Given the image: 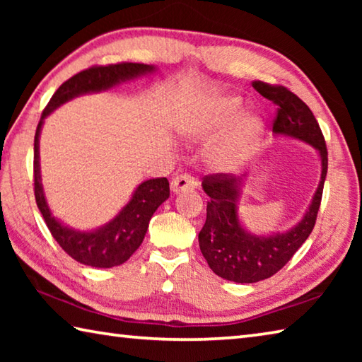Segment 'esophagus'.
Segmentation results:
<instances>
[{
	"label": "esophagus",
	"instance_id": "esophagus-1",
	"mask_svg": "<svg viewBox=\"0 0 362 362\" xmlns=\"http://www.w3.org/2000/svg\"><path fill=\"white\" fill-rule=\"evenodd\" d=\"M196 187H198V182L188 174L177 175L174 177L173 182H170V189H173V193H182L187 192V189H194Z\"/></svg>",
	"mask_w": 362,
	"mask_h": 362
}]
</instances>
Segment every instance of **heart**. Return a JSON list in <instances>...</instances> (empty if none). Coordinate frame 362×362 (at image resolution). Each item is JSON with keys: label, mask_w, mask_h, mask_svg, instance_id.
Listing matches in <instances>:
<instances>
[{"label": "heart", "mask_w": 362, "mask_h": 362, "mask_svg": "<svg viewBox=\"0 0 362 362\" xmlns=\"http://www.w3.org/2000/svg\"><path fill=\"white\" fill-rule=\"evenodd\" d=\"M229 129L211 146L207 161L220 173L241 168L252 155L265 131V122L255 113H243V100L235 95H212L179 119L183 137L204 142L226 127Z\"/></svg>", "instance_id": "1"}]
</instances>
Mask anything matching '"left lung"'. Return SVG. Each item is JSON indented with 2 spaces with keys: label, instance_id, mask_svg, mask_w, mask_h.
I'll return each instance as SVG.
<instances>
[{
  "label": "left lung",
  "instance_id": "left-lung-1",
  "mask_svg": "<svg viewBox=\"0 0 362 362\" xmlns=\"http://www.w3.org/2000/svg\"><path fill=\"white\" fill-rule=\"evenodd\" d=\"M252 86L257 93L278 105L273 134L297 139L320 153L321 180L308 209L297 225L284 233L254 235L244 228L238 216V203L247 174L204 177L203 189L209 201L206 223L198 236L199 249L217 276L241 284L259 283L273 276L306 241L316 223L327 174L326 140L308 105L284 86H272L263 81H254Z\"/></svg>",
  "mask_w": 362,
  "mask_h": 362
}]
</instances>
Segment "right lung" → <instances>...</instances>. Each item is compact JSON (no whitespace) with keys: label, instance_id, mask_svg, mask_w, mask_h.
I'll return each instance as SVG.
<instances>
[{"label":"right lung","instance_id":"obj_1","mask_svg":"<svg viewBox=\"0 0 362 362\" xmlns=\"http://www.w3.org/2000/svg\"><path fill=\"white\" fill-rule=\"evenodd\" d=\"M155 70L156 66L153 65L122 62L107 66H90L88 70L79 71L75 76L66 79L56 90V94L51 97L41 115L38 127H36L33 158L36 204H38V209L42 214V218H45L54 240L71 259L83 263V265L112 268L129 259L142 244L151 216L169 198V182L166 177L142 182L132 193L129 203L116 214L115 218L99 226V228L89 231L70 228L52 216L47 206L45 189H42L40 169V134L42 122L54 110L64 105L65 102L75 99V97L108 90L124 81L150 75Z\"/></svg>","mask_w":362,"mask_h":362}]
</instances>
